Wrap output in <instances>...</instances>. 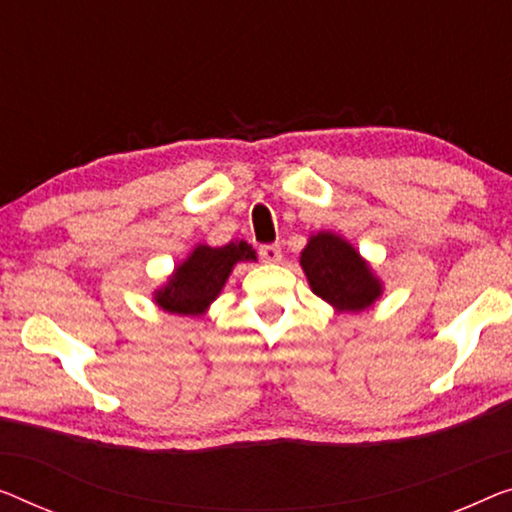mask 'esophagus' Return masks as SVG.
Instances as JSON below:
<instances>
[{
  "mask_svg": "<svg viewBox=\"0 0 512 512\" xmlns=\"http://www.w3.org/2000/svg\"><path fill=\"white\" fill-rule=\"evenodd\" d=\"M259 257H262V262L266 264H278L282 259V250L278 243H266V246L259 248Z\"/></svg>",
  "mask_w": 512,
  "mask_h": 512,
  "instance_id": "1",
  "label": "esophagus"
}]
</instances>
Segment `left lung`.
<instances>
[{"label":"left lung","instance_id":"obj_1","mask_svg":"<svg viewBox=\"0 0 512 512\" xmlns=\"http://www.w3.org/2000/svg\"><path fill=\"white\" fill-rule=\"evenodd\" d=\"M301 269L312 294L338 312H361L384 294V282L368 259L335 232L310 234L301 250Z\"/></svg>","mask_w":512,"mask_h":512}]
</instances>
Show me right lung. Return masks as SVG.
<instances>
[{
  "instance_id": "obj_1",
  "label": "right lung",
  "mask_w": 512,
  "mask_h": 512,
  "mask_svg": "<svg viewBox=\"0 0 512 512\" xmlns=\"http://www.w3.org/2000/svg\"><path fill=\"white\" fill-rule=\"evenodd\" d=\"M239 262H257L253 246L243 239H234L218 248L197 243L188 257L174 266L167 282L154 289V303L172 315H207L209 305L223 292L227 278Z\"/></svg>"
}]
</instances>
